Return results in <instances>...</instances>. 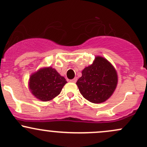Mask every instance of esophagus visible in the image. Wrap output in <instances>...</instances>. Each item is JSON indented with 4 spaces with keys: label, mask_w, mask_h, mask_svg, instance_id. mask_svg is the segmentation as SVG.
<instances>
[{
    "label": "esophagus",
    "mask_w": 147,
    "mask_h": 147,
    "mask_svg": "<svg viewBox=\"0 0 147 147\" xmlns=\"http://www.w3.org/2000/svg\"><path fill=\"white\" fill-rule=\"evenodd\" d=\"M71 82H73V83H76V82L77 81V78H76V77H75V78H74V79L71 80Z\"/></svg>",
    "instance_id": "obj_1"
}]
</instances>
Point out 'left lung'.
<instances>
[{"label":"left lung","mask_w":147,"mask_h":147,"mask_svg":"<svg viewBox=\"0 0 147 147\" xmlns=\"http://www.w3.org/2000/svg\"><path fill=\"white\" fill-rule=\"evenodd\" d=\"M117 83L118 76L114 68L107 59L98 56L92 65L83 69L76 85L84 98L99 104L111 97Z\"/></svg>","instance_id":"8db88e82"}]
</instances>
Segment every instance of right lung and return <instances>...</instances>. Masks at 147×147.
Wrapping results in <instances>:
<instances>
[{"label": "right lung", "mask_w": 147, "mask_h": 147, "mask_svg": "<svg viewBox=\"0 0 147 147\" xmlns=\"http://www.w3.org/2000/svg\"><path fill=\"white\" fill-rule=\"evenodd\" d=\"M67 83L55 69L44 68L31 76L29 88L36 98L46 102L57 97Z\"/></svg>", "instance_id": "obj_1"}]
</instances>
